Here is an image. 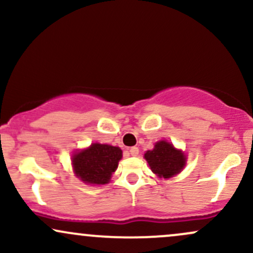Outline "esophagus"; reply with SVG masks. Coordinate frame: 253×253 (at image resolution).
<instances>
[{
	"label": "esophagus",
	"mask_w": 253,
	"mask_h": 253,
	"mask_svg": "<svg viewBox=\"0 0 253 253\" xmlns=\"http://www.w3.org/2000/svg\"><path fill=\"white\" fill-rule=\"evenodd\" d=\"M129 153H130V156H138L139 155V149L138 147H130L129 149Z\"/></svg>",
	"instance_id": "1"
}]
</instances>
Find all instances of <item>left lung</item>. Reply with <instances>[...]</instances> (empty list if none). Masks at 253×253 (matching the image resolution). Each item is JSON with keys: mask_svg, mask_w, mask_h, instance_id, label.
Segmentation results:
<instances>
[{"mask_svg": "<svg viewBox=\"0 0 253 253\" xmlns=\"http://www.w3.org/2000/svg\"><path fill=\"white\" fill-rule=\"evenodd\" d=\"M144 158L149 163L152 172L159 178H171L179 173L187 162L184 153L167 140L156 143L155 149L146 151Z\"/></svg>", "mask_w": 253, "mask_h": 253, "instance_id": "obj_1", "label": "left lung"}]
</instances>
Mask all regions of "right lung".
Wrapping results in <instances>:
<instances>
[{
  "instance_id": "obj_1",
  "label": "right lung",
  "mask_w": 253,
  "mask_h": 253,
  "mask_svg": "<svg viewBox=\"0 0 253 253\" xmlns=\"http://www.w3.org/2000/svg\"><path fill=\"white\" fill-rule=\"evenodd\" d=\"M121 158L120 147L95 143L74 153L72 168L75 175L86 184H106L118 169Z\"/></svg>"
}]
</instances>
